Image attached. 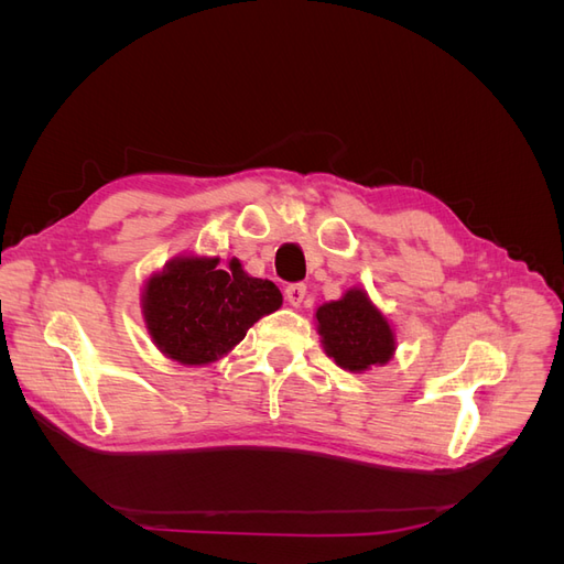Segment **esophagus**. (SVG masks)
<instances>
[{
  "label": "esophagus",
  "mask_w": 564,
  "mask_h": 564,
  "mask_svg": "<svg viewBox=\"0 0 564 564\" xmlns=\"http://www.w3.org/2000/svg\"><path fill=\"white\" fill-rule=\"evenodd\" d=\"M305 294H308V289H305V284H289L284 289V299L289 301V305H294V308H299V305L303 303Z\"/></svg>",
  "instance_id": "34e87169"
}]
</instances>
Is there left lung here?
<instances>
[{"instance_id": "8db88e82", "label": "left lung", "mask_w": 564, "mask_h": 564, "mask_svg": "<svg viewBox=\"0 0 564 564\" xmlns=\"http://www.w3.org/2000/svg\"><path fill=\"white\" fill-rule=\"evenodd\" d=\"M315 317L324 352L340 369L362 373L390 362L395 355V332L360 286L319 305Z\"/></svg>"}]
</instances>
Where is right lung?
<instances>
[{"mask_svg": "<svg viewBox=\"0 0 564 564\" xmlns=\"http://www.w3.org/2000/svg\"><path fill=\"white\" fill-rule=\"evenodd\" d=\"M178 256L152 272L143 289L148 334L166 357L181 365H209L230 352L253 322L282 305L280 289L251 278L230 259Z\"/></svg>", "mask_w": 564, "mask_h": 564, "instance_id": "obj_1", "label": "right lung"}]
</instances>
